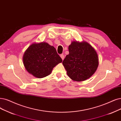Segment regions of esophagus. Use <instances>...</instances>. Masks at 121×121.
I'll list each match as a JSON object with an SVG mask.
<instances>
[{
	"label": "esophagus",
	"instance_id": "34e87169",
	"mask_svg": "<svg viewBox=\"0 0 121 121\" xmlns=\"http://www.w3.org/2000/svg\"><path fill=\"white\" fill-rule=\"evenodd\" d=\"M60 57H61V59H62V60H64V55H60Z\"/></svg>",
	"mask_w": 121,
	"mask_h": 121
}]
</instances>
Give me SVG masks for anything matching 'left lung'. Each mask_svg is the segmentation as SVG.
Instances as JSON below:
<instances>
[{
	"label": "left lung",
	"mask_w": 121,
	"mask_h": 121,
	"mask_svg": "<svg viewBox=\"0 0 121 121\" xmlns=\"http://www.w3.org/2000/svg\"><path fill=\"white\" fill-rule=\"evenodd\" d=\"M69 53L63 64L70 79L74 81H85L95 73L99 65L98 54L86 41H73L68 47Z\"/></svg>",
	"instance_id": "1"
}]
</instances>
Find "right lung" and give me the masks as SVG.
Returning <instances> with one entry per match:
<instances>
[{"label":"right lung","instance_id":"right-lung-1","mask_svg":"<svg viewBox=\"0 0 121 121\" xmlns=\"http://www.w3.org/2000/svg\"><path fill=\"white\" fill-rule=\"evenodd\" d=\"M62 60L56 49L48 43H34L28 47L23 56V63L27 72L38 78L50 75Z\"/></svg>","mask_w":121,"mask_h":121}]
</instances>
